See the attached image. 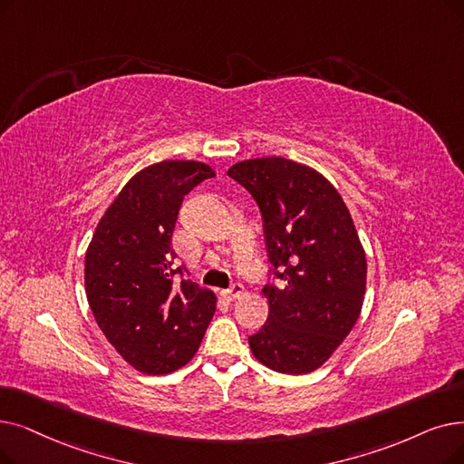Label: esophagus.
I'll list each match as a JSON object with an SVG mask.
<instances>
[{"mask_svg": "<svg viewBox=\"0 0 464 464\" xmlns=\"http://www.w3.org/2000/svg\"><path fill=\"white\" fill-rule=\"evenodd\" d=\"M243 294H245V286H243V285H233L229 290L221 292V295H224L227 301H233V299L240 297Z\"/></svg>", "mask_w": 464, "mask_h": 464, "instance_id": "obj_1", "label": "esophagus"}]
</instances>
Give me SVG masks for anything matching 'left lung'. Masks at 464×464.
I'll use <instances>...</instances> for the list:
<instances>
[{"label":"left lung","mask_w":464,"mask_h":464,"mask_svg":"<svg viewBox=\"0 0 464 464\" xmlns=\"http://www.w3.org/2000/svg\"><path fill=\"white\" fill-rule=\"evenodd\" d=\"M264 216L280 286H266L269 318L248 337L261 364L304 375L318 370L354 328L366 294V252L339 191L318 170L285 157L235 163Z\"/></svg>","instance_id":"left-lung-1"}]
</instances>
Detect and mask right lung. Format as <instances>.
<instances>
[{"label":"right lung","instance_id":"obj_1","mask_svg":"<svg viewBox=\"0 0 464 464\" xmlns=\"http://www.w3.org/2000/svg\"><path fill=\"white\" fill-rule=\"evenodd\" d=\"M216 172L200 160H160L136 172L100 218L85 254V292L100 330L129 364L165 375L195 356L216 294L174 285L172 233L184 197Z\"/></svg>","mask_w":464,"mask_h":464}]
</instances>
